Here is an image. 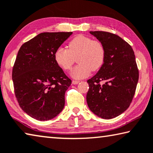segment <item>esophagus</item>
<instances>
[{
    "label": "esophagus",
    "instance_id": "obj_1",
    "mask_svg": "<svg viewBox=\"0 0 153 153\" xmlns=\"http://www.w3.org/2000/svg\"><path fill=\"white\" fill-rule=\"evenodd\" d=\"M79 82H80L79 81H76V80H73V81H72V84H74V85H76V84H78Z\"/></svg>",
    "mask_w": 153,
    "mask_h": 153
}]
</instances>
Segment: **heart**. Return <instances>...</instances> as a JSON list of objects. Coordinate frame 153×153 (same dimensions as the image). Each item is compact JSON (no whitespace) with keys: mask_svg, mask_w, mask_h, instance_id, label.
Returning <instances> with one entry per match:
<instances>
[{"mask_svg":"<svg viewBox=\"0 0 153 153\" xmlns=\"http://www.w3.org/2000/svg\"><path fill=\"white\" fill-rule=\"evenodd\" d=\"M76 56L79 64L72 70L71 76L81 79L88 76L91 70L96 71L102 67L106 50L100 41L79 35L70 41L68 48L59 47L56 50L55 60L61 68L66 71L72 68Z\"/></svg>","mask_w":153,"mask_h":153,"instance_id":"b5f03b06","label":"heart"}]
</instances>
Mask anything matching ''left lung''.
Listing matches in <instances>:
<instances>
[{
  "label": "left lung",
  "mask_w": 153,
  "mask_h": 153,
  "mask_svg": "<svg viewBox=\"0 0 153 153\" xmlns=\"http://www.w3.org/2000/svg\"><path fill=\"white\" fill-rule=\"evenodd\" d=\"M90 33L104 44L106 57L97 73L88 80L87 103L97 116L111 119L128 109L135 94L139 79L135 54L117 35L105 31ZM101 81L104 83L100 84Z\"/></svg>",
  "instance_id": "left-lung-1"
}]
</instances>
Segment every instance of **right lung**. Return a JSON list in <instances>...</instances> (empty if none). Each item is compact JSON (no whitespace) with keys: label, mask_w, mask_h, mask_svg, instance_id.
<instances>
[{"label":"right lung","mask_w":153,"mask_h":153,"mask_svg":"<svg viewBox=\"0 0 153 153\" xmlns=\"http://www.w3.org/2000/svg\"><path fill=\"white\" fill-rule=\"evenodd\" d=\"M72 32L42 33L18 51L12 71L16 97L25 113L37 120L56 117L65 105L72 81L55 60V53Z\"/></svg>","instance_id":"obj_1"}]
</instances>
